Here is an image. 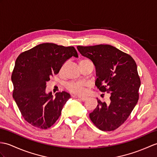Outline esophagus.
Returning <instances> with one entry per match:
<instances>
[{
	"label": "esophagus",
	"mask_w": 157,
	"mask_h": 157,
	"mask_svg": "<svg viewBox=\"0 0 157 157\" xmlns=\"http://www.w3.org/2000/svg\"><path fill=\"white\" fill-rule=\"evenodd\" d=\"M76 98H79V99H80L83 101H86L87 100V98L86 97V96H76Z\"/></svg>",
	"instance_id": "1"
}]
</instances>
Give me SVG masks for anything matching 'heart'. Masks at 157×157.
I'll return each mask as SVG.
<instances>
[{"mask_svg": "<svg viewBox=\"0 0 157 157\" xmlns=\"http://www.w3.org/2000/svg\"><path fill=\"white\" fill-rule=\"evenodd\" d=\"M90 61V60L84 59L80 61V63H83V62ZM89 86V83L86 82H72L70 83L66 86V88L69 92H70L73 94H78V95H82L83 94L86 92V90L87 87Z\"/></svg>", "mask_w": 157, "mask_h": 157, "instance_id": "1", "label": "heart"}]
</instances>
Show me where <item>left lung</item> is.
Instances as JSON below:
<instances>
[{"instance_id": "left-lung-1", "label": "left lung", "mask_w": 157, "mask_h": 157, "mask_svg": "<svg viewBox=\"0 0 157 157\" xmlns=\"http://www.w3.org/2000/svg\"><path fill=\"white\" fill-rule=\"evenodd\" d=\"M77 48L95 65L98 88L110 94V104L97 98V107L90 118L100 130H114L126 121L138 102L140 79L136 62L128 54L110 45Z\"/></svg>"}]
</instances>
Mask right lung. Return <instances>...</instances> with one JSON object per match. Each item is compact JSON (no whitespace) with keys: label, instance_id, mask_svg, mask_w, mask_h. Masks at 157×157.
I'll use <instances>...</instances> for the list:
<instances>
[{"label":"right lung","instance_id":"add662e5","mask_svg":"<svg viewBox=\"0 0 157 157\" xmlns=\"http://www.w3.org/2000/svg\"><path fill=\"white\" fill-rule=\"evenodd\" d=\"M72 56L78 57L74 47L45 43L21 53L17 58L11 76L13 96L22 116L32 126L50 128L61 115L70 94L45 92L46 83L59 73Z\"/></svg>","mask_w":157,"mask_h":157}]
</instances>
